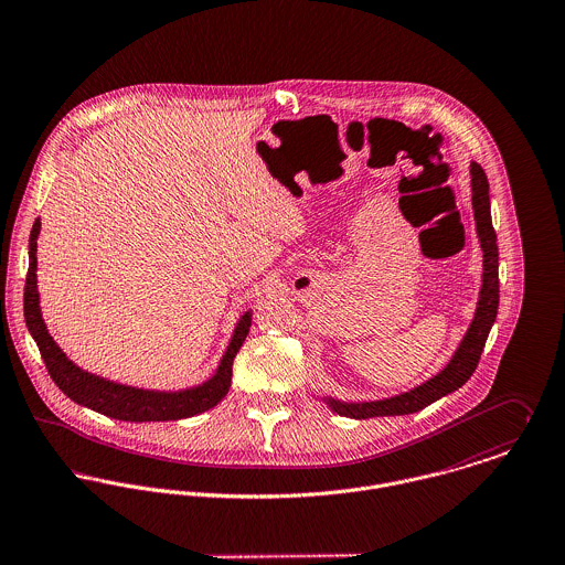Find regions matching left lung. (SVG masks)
<instances>
[{"label": "left lung", "instance_id": "1", "mask_svg": "<svg viewBox=\"0 0 565 565\" xmlns=\"http://www.w3.org/2000/svg\"><path fill=\"white\" fill-rule=\"evenodd\" d=\"M470 186H472V210H475V223H477V236L483 252V284L479 292V303L475 310V318L459 342L455 355L450 362L439 371L438 375L427 379L425 383L416 385L409 392L381 398V401H364V403H344L331 396H322L324 403L331 407V412L366 420L375 416H403L425 409L427 405L436 403L441 396L459 390L479 364L486 340L490 335V329L499 313V245H497V232L492 227V212H490V184L483 173V169L472 162L470 164Z\"/></svg>", "mask_w": 565, "mask_h": 565}]
</instances>
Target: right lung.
<instances>
[{
    "label": "right lung",
    "mask_w": 565,
    "mask_h": 565,
    "mask_svg": "<svg viewBox=\"0 0 565 565\" xmlns=\"http://www.w3.org/2000/svg\"><path fill=\"white\" fill-rule=\"evenodd\" d=\"M39 234H41V221L36 218L30 232V266L25 277V292H23L25 324L41 351L47 373L71 401L93 412H99L104 416L127 420V423H164V420L190 418L212 409L216 403L223 401V396L230 392V385H232L234 358L241 351L252 327V312L241 316L216 373L207 381H203L201 385L186 387L180 392H160V390L131 387V385L108 381L104 376L86 373L64 355L63 349L54 342V338L45 327L41 306H39V288H36Z\"/></svg>",
    "instance_id": "add662e5"
}]
</instances>
